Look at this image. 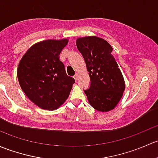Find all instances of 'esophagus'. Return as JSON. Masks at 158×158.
Masks as SVG:
<instances>
[{
  "label": "esophagus",
  "mask_w": 158,
  "mask_h": 158,
  "mask_svg": "<svg viewBox=\"0 0 158 158\" xmlns=\"http://www.w3.org/2000/svg\"><path fill=\"white\" fill-rule=\"evenodd\" d=\"M73 78H74V79H75V80H77V79H78V78H79V75H78V74H76V75H75V76H73Z\"/></svg>",
  "instance_id": "34e87169"
}]
</instances>
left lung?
Wrapping results in <instances>:
<instances>
[{
    "label": "left lung",
    "mask_w": 158,
    "mask_h": 158,
    "mask_svg": "<svg viewBox=\"0 0 158 158\" xmlns=\"http://www.w3.org/2000/svg\"><path fill=\"white\" fill-rule=\"evenodd\" d=\"M89 72L90 87L84 92L89 104L99 111H111L117 106L125 89V80L112 56L111 46L95 36L76 40Z\"/></svg>",
    "instance_id": "obj_1"
}]
</instances>
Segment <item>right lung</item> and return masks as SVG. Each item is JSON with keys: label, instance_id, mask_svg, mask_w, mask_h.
I'll return each instance as SVG.
<instances>
[{"label": "right lung", "instance_id": "right-lung-1", "mask_svg": "<svg viewBox=\"0 0 158 158\" xmlns=\"http://www.w3.org/2000/svg\"><path fill=\"white\" fill-rule=\"evenodd\" d=\"M68 42L67 39L47 40L35 44L19 63L17 78L22 90L43 109H58L68 98L75 83L59 59Z\"/></svg>", "mask_w": 158, "mask_h": 158}]
</instances>
